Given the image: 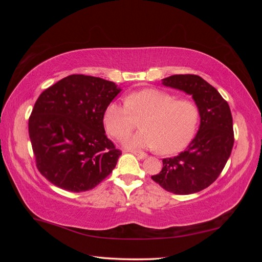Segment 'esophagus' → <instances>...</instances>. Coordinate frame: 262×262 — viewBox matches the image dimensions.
Listing matches in <instances>:
<instances>
[{
    "mask_svg": "<svg viewBox=\"0 0 262 262\" xmlns=\"http://www.w3.org/2000/svg\"><path fill=\"white\" fill-rule=\"evenodd\" d=\"M130 152L132 153V154H134L136 155L137 157H139V158H141V160H144V158H146L147 157V154L146 153H144V152H141V150H136V149H131Z\"/></svg>",
    "mask_w": 262,
    "mask_h": 262,
    "instance_id": "obj_1",
    "label": "esophagus"
}]
</instances>
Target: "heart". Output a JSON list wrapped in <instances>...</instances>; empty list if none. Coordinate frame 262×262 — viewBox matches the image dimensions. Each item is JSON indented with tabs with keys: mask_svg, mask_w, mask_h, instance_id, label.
Listing matches in <instances>:
<instances>
[{
	"mask_svg": "<svg viewBox=\"0 0 262 262\" xmlns=\"http://www.w3.org/2000/svg\"><path fill=\"white\" fill-rule=\"evenodd\" d=\"M144 116V130L125 137L129 148H158L163 154H175L192 141L199 107L193 100L176 99L172 94L157 89H144L125 98V104L112 101L104 113V125L110 136L121 140L133 125V116Z\"/></svg>",
	"mask_w": 262,
	"mask_h": 262,
	"instance_id": "1",
	"label": "heart"
}]
</instances>
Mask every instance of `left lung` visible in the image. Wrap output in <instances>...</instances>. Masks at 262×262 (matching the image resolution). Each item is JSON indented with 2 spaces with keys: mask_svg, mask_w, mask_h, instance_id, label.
<instances>
[{
  "mask_svg": "<svg viewBox=\"0 0 262 262\" xmlns=\"http://www.w3.org/2000/svg\"><path fill=\"white\" fill-rule=\"evenodd\" d=\"M163 85L191 95L200 112L194 139L179 155L164 158L163 168L152 179L166 191L191 194L217 179L234 145L233 118L227 101L202 77L178 74L163 78Z\"/></svg>",
  "mask_w": 262,
  "mask_h": 262,
  "instance_id": "8db88e82",
  "label": "left lung"
}]
</instances>
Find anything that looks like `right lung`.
<instances>
[{
    "mask_svg": "<svg viewBox=\"0 0 262 262\" xmlns=\"http://www.w3.org/2000/svg\"><path fill=\"white\" fill-rule=\"evenodd\" d=\"M120 91L114 82L73 74L40 94L28 131L37 168L47 180L82 192L113 172L121 150L106 137L104 113Z\"/></svg>",
    "mask_w": 262,
    "mask_h": 262,
    "instance_id": "right-lung-1",
    "label": "right lung"
}]
</instances>
